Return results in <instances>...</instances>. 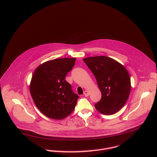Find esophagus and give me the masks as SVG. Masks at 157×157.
I'll use <instances>...</instances> for the list:
<instances>
[{
	"mask_svg": "<svg viewBox=\"0 0 157 157\" xmlns=\"http://www.w3.org/2000/svg\"><path fill=\"white\" fill-rule=\"evenodd\" d=\"M84 96H85L86 97H87V96H88L89 95V92L88 91L86 90V91H84Z\"/></svg>",
	"mask_w": 157,
	"mask_h": 157,
	"instance_id": "obj_1",
	"label": "esophagus"
}]
</instances>
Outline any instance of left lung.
Listing matches in <instances>:
<instances>
[{
	"label": "left lung",
	"instance_id": "obj_1",
	"mask_svg": "<svg viewBox=\"0 0 157 157\" xmlns=\"http://www.w3.org/2000/svg\"><path fill=\"white\" fill-rule=\"evenodd\" d=\"M83 61L94 75L102 94L96 109L104 115L116 113L124 107L130 92V78L127 69L105 56L87 57Z\"/></svg>",
	"mask_w": 157,
	"mask_h": 157
}]
</instances>
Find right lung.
Segmentation results:
<instances>
[{"instance_id":"obj_1","label":"right lung","mask_w":157,"mask_h":157,"mask_svg":"<svg viewBox=\"0 0 157 157\" xmlns=\"http://www.w3.org/2000/svg\"><path fill=\"white\" fill-rule=\"evenodd\" d=\"M76 58L49 60L35 69L30 84V92L37 108L44 116L61 120L68 116L79 96L65 80L75 65Z\"/></svg>"}]
</instances>
